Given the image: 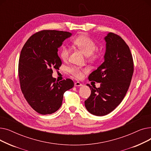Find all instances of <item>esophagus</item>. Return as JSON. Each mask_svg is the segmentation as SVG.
Listing matches in <instances>:
<instances>
[{
    "label": "esophagus",
    "instance_id": "esophagus-1",
    "mask_svg": "<svg viewBox=\"0 0 151 151\" xmlns=\"http://www.w3.org/2000/svg\"><path fill=\"white\" fill-rule=\"evenodd\" d=\"M82 86V84L80 82L75 83V86H76V87H79V86Z\"/></svg>",
    "mask_w": 151,
    "mask_h": 151
}]
</instances>
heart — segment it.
I'll return each instance as SVG.
<instances>
[{
  "label": "heart",
  "instance_id": "heart-1",
  "mask_svg": "<svg viewBox=\"0 0 151 151\" xmlns=\"http://www.w3.org/2000/svg\"><path fill=\"white\" fill-rule=\"evenodd\" d=\"M73 43L87 56H89L92 58L96 57V54L93 53L96 49V45L89 37L85 35L79 36L74 40ZM68 49L66 46H63L60 51V59L63 61H66L68 60ZM86 71V69H81L77 67H72L70 69V73L78 78H81L83 73Z\"/></svg>",
  "mask_w": 151,
  "mask_h": 151
}]
</instances>
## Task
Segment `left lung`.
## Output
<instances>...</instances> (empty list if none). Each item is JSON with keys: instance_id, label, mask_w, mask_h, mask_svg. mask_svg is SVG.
Listing matches in <instances>:
<instances>
[{"instance_id": "left-lung-1", "label": "left lung", "mask_w": 151, "mask_h": 151, "mask_svg": "<svg viewBox=\"0 0 151 151\" xmlns=\"http://www.w3.org/2000/svg\"><path fill=\"white\" fill-rule=\"evenodd\" d=\"M104 39V62L88 78L89 81L100 83V86L96 88L87 84L91 94L84 101L87 110L98 116L109 114L121 104L129 89L133 73L132 55L124 40L111 32Z\"/></svg>"}]
</instances>
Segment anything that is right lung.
Returning <instances> with one entry per match:
<instances>
[{
  "label": "right lung",
  "instance_id": "right-lung-1",
  "mask_svg": "<svg viewBox=\"0 0 151 151\" xmlns=\"http://www.w3.org/2000/svg\"><path fill=\"white\" fill-rule=\"evenodd\" d=\"M71 36L68 32L42 30L32 35L21 51V89L28 104L39 114H50L58 111L63 93L74 86L70 79L58 81L52 76V70H59L62 65L58 48Z\"/></svg>",
  "mask_w": 151,
  "mask_h": 151
}]
</instances>
